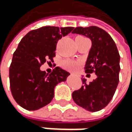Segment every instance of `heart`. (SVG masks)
<instances>
[{
  "instance_id": "heart-1",
  "label": "heart",
  "mask_w": 132,
  "mask_h": 132,
  "mask_svg": "<svg viewBox=\"0 0 132 132\" xmlns=\"http://www.w3.org/2000/svg\"><path fill=\"white\" fill-rule=\"evenodd\" d=\"M79 64L80 63L78 61H73V60H70V59L65 60L62 63L63 67L69 70H76L78 68Z\"/></svg>"
}]
</instances>
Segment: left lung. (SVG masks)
<instances>
[{
    "label": "left lung",
    "mask_w": 132,
    "mask_h": 132,
    "mask_svg": "<svg viewBox=\"0 0 132 132\" xmlns=\"http://www.w3.org/2000/svg\"><path fill=\"white\" fill-rule=\"evenodd\" d=\"M72 33L90 39L92 47L85 71L86 73L94 72L97 75V78L89 84H86V80L81 78L83 85L73 92V100L87 111H100L110 102L119 83L120 57L117 47L110 35L98 27H78Z\"/></svg>",
    "instance_id": "obj_1"
}]
</instances>
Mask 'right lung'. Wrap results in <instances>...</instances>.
<instances>
[{"mask_svg":"<svg viewBox=\"0 0 132 132\" xmlns=\"http://www.w3.org/2000/svg\"><path fill=\"white\" fill-rule=\"evenodd\" d=\"M72 27L45 26L29 31L14 52L9 68L10 89L12 97L22 108L34 111L47 105L59 83L67 81L69 72L59 67L48 74L40 70L47 60L53 62L56 44Z\"/></svg>","mask_w":132,"mask_h":132,"instance_id":"1","label":"right lung"}]
</instances>
